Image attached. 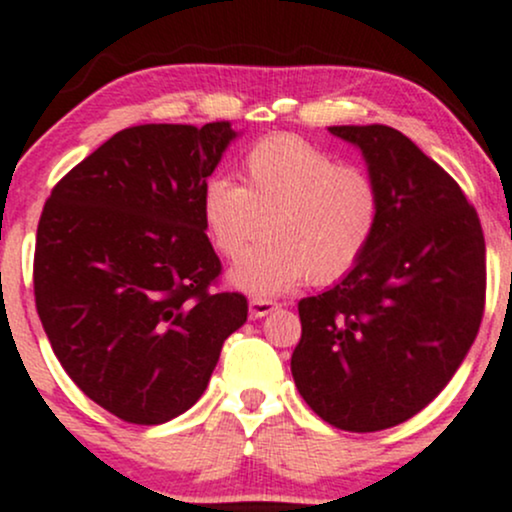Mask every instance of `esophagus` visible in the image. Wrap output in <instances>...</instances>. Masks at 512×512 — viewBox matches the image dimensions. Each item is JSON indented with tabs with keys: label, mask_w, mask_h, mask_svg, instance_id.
Listing matches in <instances>:
<instances>
[{
	"label": "esophagus",
	"mask_w": 512,
	"mask_h": 512,
	"mask_svg": "<svg viewBox=\"0 0 512 512\" xmlns=\"http://www.w3.org/2000/svg\"><path fill=\"white\" fill-rule=\"evenodd\" d=\"M276 308H279V303L272 301V298H262V296H252L250 298V315L252 317H264Z\"/></svg>",
	"instance_id": "obj_1"
}]
</instances>
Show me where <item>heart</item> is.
<instances>
[{
    "instance_id": "obj_1",
    "label": "heart",
    "mask_w": 512,
    "mask_h": 512,
    "mask_svg": "<svg viewBox=\"0 0 512 512\" xmlns=\"http://www.w3.org/2000/svg\"><path fill=\"white\" fill-rule=\"evenodd\" d=\"M243 185L211 175L202 187V221L238 289L272 296L308 276L325 286L351 274L380 231L383 192L373 173L339 163L293 134L257 142L240 163Z\"/></svg>"
}]
</instances>
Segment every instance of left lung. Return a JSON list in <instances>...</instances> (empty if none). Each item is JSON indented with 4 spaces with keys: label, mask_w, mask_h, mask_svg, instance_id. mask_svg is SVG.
<instances>
[{
    "label": "left lung",
    "mask_w": 512,
    "mask_h": 512,
    "mask_svg": "<svg viewBox=\"0 0 512 512\" xmlns=\"http://www.w3.org/2000/svg\"><path fill=\"white\" fill-rule=\"evenodd\" d=\"M330 132L366 156L383 221L354 272L298 301L291 373L320 419L373 433L419 414L460 368L484 317L486 243L460 185L402 132Z\"/></svg>",
    "instance_id": "1"
}]
</instances>
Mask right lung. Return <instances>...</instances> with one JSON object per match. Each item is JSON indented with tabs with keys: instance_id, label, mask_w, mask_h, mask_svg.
<instances>
[{
	"instance_id": "right-lung-1",
	"label": "right lung",
	"mask_w": 512,
	"mask_h": 512,
	"mask_svg": "<svg viewBox=\"0 0 512 512\" xmlns=\"http://www.w3.org/2000/svg\"><path fill=\"white\" fill-rule=\"evenodd\" d=\"M231 122L127 127L52 187L33 293L57 361L117 419L156 426L202 397L248 298L219 286L202 187Z\"/></svg>"
}]
</instances>
